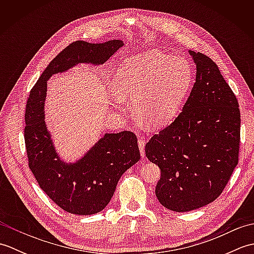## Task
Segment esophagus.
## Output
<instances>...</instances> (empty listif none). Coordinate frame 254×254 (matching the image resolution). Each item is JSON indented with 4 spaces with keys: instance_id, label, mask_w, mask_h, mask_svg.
Wrapping results in <instances>:
<instances>
[{
    "instance_id": "1",
    "label": "esophagus",
    "mask_w": 254,
    "mask_h": 254,
    "mask_svg": "<svg viewBox=\"0 0 254 254\" xmlns=\"http://www.w3.org/2000/svg\"><path fill=\"white\" fill-rule=\"evenodd\" d=\"M138 148H139V152H141V156L142 157H144L145 156V139H143V138L138 139Z\"/></svg>"
}]
</instances>
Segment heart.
Here are the masks:
<instances>
[{"label":"heart","mask_w":254,"mask_h":254,"mask_svg":"<svg viewBox=\"0 0 254 254\" xmlns=\"http://www.w3.org/2000/svg\"><path fill=\"white\" fill-rule=\"evenodd\" d=\"M192 67L186 58L152 50L122 61L115 75L119 95L113 102L123 110L133 100L134 111L153 127H164L179 113L190 88Z\"/></svg>","instance_id":"1"}]
</instances>
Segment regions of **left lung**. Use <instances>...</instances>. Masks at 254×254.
<instances>
[{
	"label": "left lung",
	"instance_id": "obj_1",
	"mask_svg": "<svg viewBox=\"0 0 254 254\" xmlns=\"http://www.w3.org/2000/svg\"><path fill=\"white\" fill-rule=\"evenodd\" d=\"M195 83L175 121L149 139L145 154L160 168L156 196L174 212L215 201L238 165L240 110L212 59L190 51Z\"/></svg>",
	"mask_w": 254,
	"mask_h": 254
}]
</instances>
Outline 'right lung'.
I'll return each instance as SVG.
<instances>
[{"mask_svg": "<svg viewBox=\"0 0 254 254\" xmlns=\"http://www.w3.org/2000/svg\"><path fill=\"white\" fill-rule=\"evenodd\" d=\"M122 46L121 40L73 42L50 62L27 100L24 136L28 166L42 191L67 213L93 215L104 209L121 176L141 155L135 134L123 131L105 134L76 163L62 161L45 122L47 80L79 63L104 64Z\"/></svg>", "mask_w": 254, "mask_h": 254, "instance_id": "add662e5", "label": "right lung"}]
</instances>
